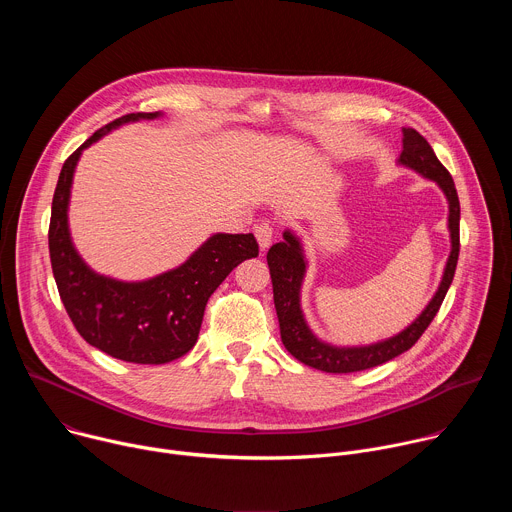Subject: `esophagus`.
I'll use <instances>...</instances> for the list:
<instances>
[{"mask_svg":"<svg viewBox=\"0 0 512 512\" xmlns=\"http://www.w3.org/2000/svg\"><path fill=\"white\" fill-rule=\"evenodd\" d=\"M255 237H257V243L261 247V251H267L271 241H273V227L269 221H261L255 225Z\"/></svg>","mask_w":512,"mask_h":512,"instance_id":"obj_1","label":"esophagus"}]
</instances>
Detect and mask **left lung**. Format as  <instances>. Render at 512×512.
Instances as JSON below:
<instances>
[{
    "label": "left lung",
    "instance_id": "left-lung-1",
    "mask_svg": "<svg viewBox=\"0 0 512 512\" xmlns=\"http://www.w3.org/2000/svg\"><path fill=\"white\" fill-rule=\"evenodd\" d=\"M399 164L415 170L423 178L433 180L444 190L450 204L448 229L452 239V251L440 287H437L435 296L425 306V310L403 332L369 346H332L328 342H322L306 324L300 304L302 281L308 265L300 239L291 231H285L283 241L275 243L267 253L281 342L291 356H296L300 362L308 364L312 369L324 373H356L393 360L421 338L425 328L435 318L437 310H440L452 285L460 255V200L454 180L433 154L427 139L411 127H403V152L399 156Z\"/></svg>",
    "mask_w": 512,
    "mask_h": 512
}]
</instances>
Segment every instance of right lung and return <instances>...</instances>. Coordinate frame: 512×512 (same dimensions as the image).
Returning a JSON list of instances; mask_svg holds the SVG:
<instances>
[{
  "label": "right lung",
  "instance_id": "1",
  "mask_svg": "<svg viewBox=\"0 0 512 512\" xmlns=\"http://www.w3.org/2000/svg\"><path fill=\"white\" fill-rule=\"evenodd\" d=\"M162 113H129L95 131L64 162L52 198L48 249L60 300L77 332L113 358L164 364L198 340L208 298L245 259L259 255L251 233H216L180 267L145 281H117L95 273L77 253L68 231V200L83 150L111 129Z\"/></svg>",
  "mask_w": 512,
  "mask_h": 512
}]
</instances>
